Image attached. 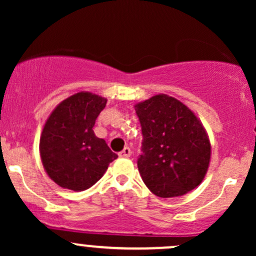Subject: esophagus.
Instances as JSON below:
<instances>
[{"label":"esophagus","mask_w":256,"mask_h":256,"mask_svg":"<svg viewBox=\"0 0 256 256\" xmlns=\"http://www.w3.org/2000/svg\"><path fill=\"white\" fill-rule=\"evenodd\" d=\"M118 155L120 158H128L131 155V149L128 148V146H125V148L122 149V150L120 152Z\"/></svg>","instance_id":"1"}]
</instances>
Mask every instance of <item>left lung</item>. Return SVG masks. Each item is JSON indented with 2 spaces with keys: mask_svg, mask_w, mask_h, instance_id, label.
<instances>
[{
  "mask_svg": "<svg viewBox=\"0 0 256 256\" xmlns=\"http://www.w3.org/2000/svg\"><path fill=\"white\" fill-rule=\"evenodd\" d=\"M142 154L137 161L144 184L158 198H177L204 180L210 161L206 128L188 106L158 94L138 102Z\"/></svg>",
  "mask_w": 256,
  "mask_h": 256,
  "instance_id": "8db88e82",
  "label": "left lung"
}]
</instances>
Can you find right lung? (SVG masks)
Returning <instances> with one entry per match:
<instances>
[{
	"label": "right lung",
	"mask_w": 256,
	"mask_h": 256,
	"mask_svg": "<svg viewBox=\"0 0 256 256\" xmlns=\"http://www.w3.org/2000/svg\"><path fill=\"white\" fill-rule=\"evenodd\" d=\"M107 98L80 91L60 102L43 126L40 155L46 174L64 189L83 192L98 182L118 155L92 128Z\"/></svg>",
	"instance_id": "obj_1"
}]
</instances>
